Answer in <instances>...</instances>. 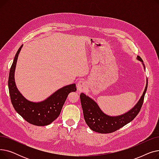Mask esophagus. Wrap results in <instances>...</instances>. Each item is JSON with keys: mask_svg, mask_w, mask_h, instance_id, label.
Listing matches in <instances>:
<instances>
[{"mask_svg": "<svg viewBox=\"0 0 159 159\" xmlns=\"http://www.w3.org/2000/svg\"><path fill=\"white\" fill-rule=\"evenodd\" d=\"M77 89L79 91H84L86 89V82L82 81V80H79L77 83Z\"/></svg>", "mask_w": 159, "mask_h": 159, "instance_id": "1", "label": "esophagus"}]
</instances>
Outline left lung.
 Instances as JSON below:
<instances>
[{
	"instance_id": "left-lung-1",
	"label": "left lung",
	"mask_w": 159,
	"mask_h": 159,
	"mask_svg": "<svg viewBox=\"0 0 159 159\" xmlns=\"http://www.w3.org/2000/svg\"><path fill=\"white\" fill-rule=\"evenodd\" d=\"M137 58L143 62L140 57L137 56ZM144 67L145 68L144 65ZM147 88L148 81L143 95L135 107L128 112L117 116H110L104 114L93 100L82 93L80 95V102L87 125L91 130L100 133H113L124 126L134 119L139 114L143 104Z\"/></svg>"
}]
</instances>
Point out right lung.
<instances>
[{
	"label": "right lung",
	"mask_w": 159,
	"mask_h": 159,
	"mask_svg": "<svg viewBox=\"0 0 159 159\" xmlns=\"http://www.w3.org/2000/svg\"><path fill=\"white\" fill-rule=\"evenodd\" d=\"M22 47V45L15 56L8 78V88L11 104L15 111L28 122L39 126H47L59 116L69 93L76 91V85L73 84L64 86L43 102L36 103L28 101L18 91L14 79L16 61Z\"/></svg>",
	"instance_id": "add662e5"
}]
</instances>
